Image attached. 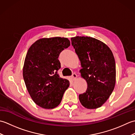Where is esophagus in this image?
Returning <instances> with one entry per match:
<instances>
[{"instance_id": "34e87169", "label": "esophagus", "mask_w": 135, "mask_h": 135, "mask_svg": "<svg viewBox=\"0 0 135 135\" xmlns=\"http://www.w3.org/2000/svg\"><path fill=\"white\" fill-rule=\"evenodd\" d=\"M71 78H72V79H73V80H75L76 79V78H77V75L76 74H73V75H72V76H71Z\"/></svg>"}]
</instances>
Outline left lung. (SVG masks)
<instances>
[{
	"mask_svg": "<svg viewBox=\"0 0 135 135\" xmlns=\"http://www.w3.org/2000/svg\"><path fill=\"white\" fill-rule=\"evenodd\" d=\"M71 44L81 61V76L88 88L79 95L81 104L96 109L107 101L115 87V59L110 49L98 39L88 36L71 38Z\"/></svg>",
	"mask_w": 135,
	"mask_h": 135,
	"instance_id": "8db88e82",
	"label": "left lung"
}]
</instances>
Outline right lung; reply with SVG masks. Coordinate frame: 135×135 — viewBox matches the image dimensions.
<instances>
[{
  "instance_id": "1",
  "label": "right lung",
  "mask_w": 135,
  "mask_h": 135,
  "mask_svg": "<svg viewBox=\"0 0 135 135\" xmlns=\"http://www.w3.org/2000/svg\"><path fill=\"white\" fill-rule=\"evenodd\" d=\"M70 46L68 39L42 38L31 46L25 57L23 78L33 101L39 107L52 109L61 103L70 82L57 74L60 53Z\"/></svg>"
}]
</instances>
